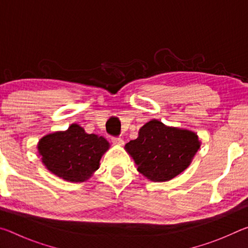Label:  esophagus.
<instances>
[{
  "mask_svg": "<svg viewBox=\"0 0 248 248\" xmlns=\"http://www.w3.org/2000/svg\"><path fill=\"white\" fill-rule=\"evenodd\" d=\"M112 144L115 145H123L124 144V140L121 138H112L111 139Z\"/></svg>",
  "mask_w": 248,
  "mask_h": 248,
  "instance_id": "esophagus-1",
  "label": "esophagus"
}]
</instances>
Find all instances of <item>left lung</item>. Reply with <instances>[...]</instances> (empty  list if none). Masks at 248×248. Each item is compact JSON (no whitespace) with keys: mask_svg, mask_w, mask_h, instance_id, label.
<instances>
[{"mask_svg":"<svg viewBox=\"0 0 248 248\" xmlns=\"http://www.w3.org/2000/svg\"><path fill=\"white\" fill-rule=\"evenodd\" d=\"M201 142L188 129L170 127L152 119L139 130L136 140L124 145L140 174L152 182L173 179L190 165Z\"/></svg>","mask_w":248,"mask_h":248,"instance_id":"obj_1","label":"left lung"}]
</instances>
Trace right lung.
<instances>
[{"instance_id":"obj_1","label":"right lung","mask_w":248,"mask_h":248,"mask_svg":"<svg viewBox=\"0 0 248 248\" xmlns=\"http://www.w3.org/2000/svg\"><path fill=\"white\" fill-rule=\"evenodd\" d=\"M109 142L97 134H89L72 124L65 131L46 134L37 145L43 164L58 177L71 183H83L99 167Z\"/></svg>"}]
</instances>
